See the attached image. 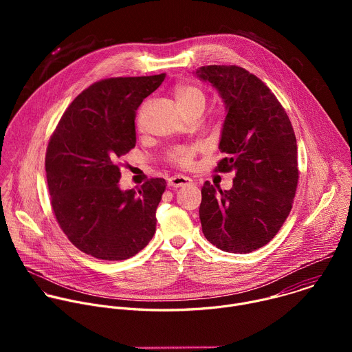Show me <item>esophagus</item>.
Here are the masks:
<instances>
[{
	"instance_id": "34e87169",
	"label": "esophagus",
	"mask_w": 352,
	"mask_h": 352,
	"mask_svg": "<svg viewBox=\"0 0 352 352\" xmlns=\"http://www.w3.org/2000/svg\"><path fill=\"white\" fill-rule=\"evenodd\" d=\"M192 179L188 178V177H184V175H175V177H171L168 178V186L171 188H181V186H185L188 184H190Z\"/></svg>"
}]
</instances>
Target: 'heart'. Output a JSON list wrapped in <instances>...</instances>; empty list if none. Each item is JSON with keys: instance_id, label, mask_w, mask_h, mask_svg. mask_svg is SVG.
<instances>
[{"instance_id": "1", "label": "heart", "mask_w": 352, "mask_h": 352, "mask_svg": "<svg viewBox=\"0 0 352 352\" xmlns=\"http://www.w3.org/2000/svg\"><path fill=\"white\" fill-rule=\"evenodd\" d=\"M174 97L178 107L181 110H186L192 106H205L206 102V94L204 89L199 86L190 85V83H178L174 87ZM196 153L195 146H177L171 148L168 152V162L181 167V168H189L193 164Z\"/></svg>"}]
</instances>
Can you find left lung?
<instances>
[{
	"mask_svg": "<svg viewBox=\"0 0 352 352\" xmlns=\"http://www.w3.org/2000/svg\"><path fill=\"white\" fill-rule=\"evenodd\" d=\"M196 75L224 98L227 117L216 173H235L232 188H202L199 217L206 239L224 252L269 243L288 217L299 171L291 121L272 90L236 65L200 67Z\"/></svg>",
	"mask_w": 352,
	"mask_h": 352,
	"instance_id": "left-lung-1",
	"label": "left lung"
}]
</instances>
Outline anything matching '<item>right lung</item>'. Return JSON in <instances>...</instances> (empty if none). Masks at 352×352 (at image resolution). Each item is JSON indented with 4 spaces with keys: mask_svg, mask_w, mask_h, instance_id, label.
I'll return each mask as SVG.
<instances>
[{
    "mask_svg": "<svg viewBox=\"0 0 352 352\" xmlns=\"http://www.w3.org/2000/svg\"><path fill=\"white\" fill-rule=\"evenodd\" d=\"M164 78L94 82L50 136L45 177L53 213L71 243L96 259H129L155 235L166 179L150 178L125 192L118 181L120 160L136 144V110Z\"/></svg>",
    "mask_w": 352,
    "mask_h": 352,
    "instance_id": "right-lung-1",
    "label": "right lung"
}]
</instances>
